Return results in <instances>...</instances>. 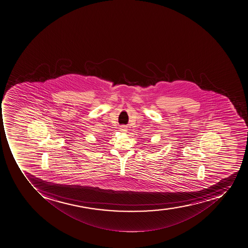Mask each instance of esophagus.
Segmentation results:
<instances>
[{"instance_id": "esophagus-1", "label": "esophagus", "mask_w": 248, "mask_h": 248, "mask_svg": "<svg viewBox=\"0 0 248 248\" xmlns=\"http://www.w3.org/2000/svg\"><path fill=\"white\" fill-rule=\"evenodd\" d=\"M121 131H122V132H127V128L124 127V126H122V127H121Z\"/></svg>"}]
</instances>
